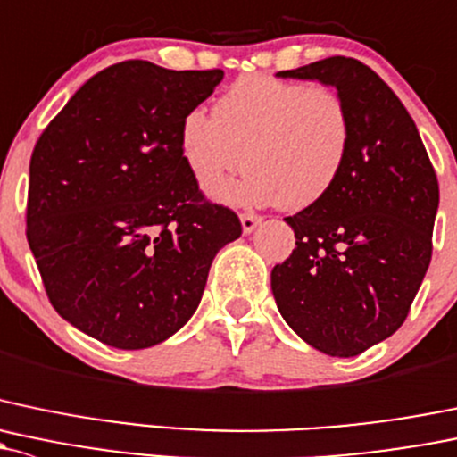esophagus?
<instances>
[{
  "instance_id": "esophagus-1",
  "label": "esophagus",
  "mask_w": 457,
  "mask_h": 457,
  "mask_svg": "<svg viewBox=\"0 0 457 457\" xmlns=\"http://www.w3.org/2000/svg\"><path fill=\"white\" fill-rule=\"evenodd\" d=\"M262 223V216L258 214H241V228L243 234H252L258 225Z\"/></svg>"
}]
</instances>
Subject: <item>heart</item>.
Listing matches in <instances>:
<instances>
[{
  "instance_id": "obj_1",
  "label": "heart",
  "mask_w": 457,
  "mask_h": 457,
  "mask_svg": "<svg viewBox=\"0 0 457 457\" xmlns=\"http://www.w3.org/2000/svg\"><path fill=\"white\" fill-rule=\"evenodd\" d=\"M348 148L350 118L337 91L267 74L237 80L216 100L214 118L195 109L179 127L181 160L201 186L252 168L210 190L234 208L315 204L337 181Z\"/></svg>"
}]
</instances>
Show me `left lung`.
Masks as SVG:
<instances>
[{"instance_id": "8db88e82", "label": "left lung", "mask_w": 457, "mask_h": 457, "mask_svg": "<svg viewBox=\"0 0 457 457\" xmlns=\"http://www.w3.org/2000/svg\"><path fill=\"white\" fill-rule=\"evenodd\" d=\"M276 76L337 89L350 148L333 188L285 219L295 249L273 267V297L306 344L357 357L410 313L431 261L438 179L411 115L368 65L330 56Z\"/></svg>"}]
</instances>
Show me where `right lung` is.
<instances>
[{
	"label": "right lung",
	"mask_w": 457,
	"mask_h": 457,
	"mask_svg": "<svg viewBox=\"0 0 457 457\" xmlns=\"http://www.w3.org/2000/svg\"><path fill=\"white\" fill-rule=\"evenodd\" d=\"M223 71L124 61L91 76L38 137L28 245L63 320L120 350L166 342L199 306L220 247L241 237L204 204L179 127Z\"/></svg>",
	"instance_id": "1"
}]
</instances>
